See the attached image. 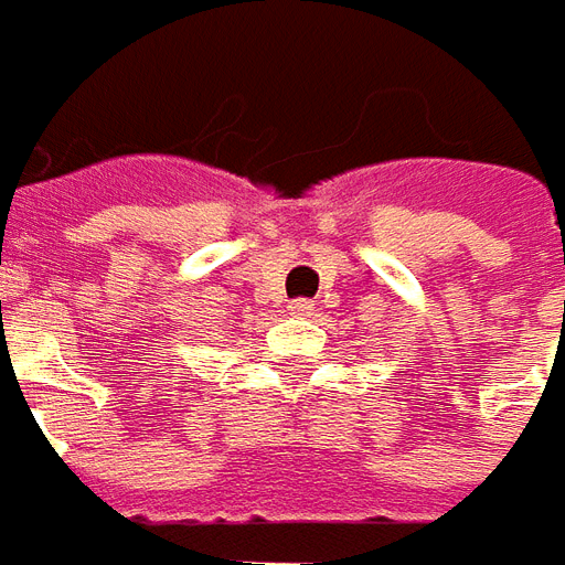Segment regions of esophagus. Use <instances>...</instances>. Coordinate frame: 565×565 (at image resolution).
<instances>
[{"label":"esophagus","instance_id":"esophagus-1","mask_svg":"<svg viewBox=\"0 0 565 565\" xmlns=\"http://www.w3.org/2000/svg\"><path fill=\"white\" fill-rule=\"evenodd\" d=\"M288 312H291V316H298V318H309L312 312H316V303H312V300H307V298L291 300V303H288Z\"/></svg>","mask_w":565,"mask_h":565}]
</instances>
